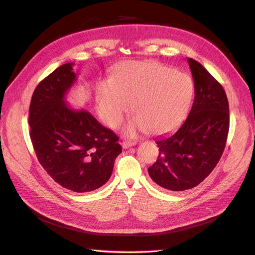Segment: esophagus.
Wrapping results in <instances>:
<instances>
[{
  "label": "esophagus",
  "mask_w": 255,
  "mask_h": 255,
  "mask_svg": "<svg viewBox=\"0 0 255 255\" xmlns=\"http://www.w3.org/2000/svg\"><path fill=\"white\" fill-rule=\"evenodd\" d=\"M136 144V141H129V140H125L122 142V146L125 149H128V148H130V146L132 145H135Z\"/></svg>",
  "instance_id": "esophagus-1"
}]
</instances>
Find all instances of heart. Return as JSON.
Listing matches in <instances>:
<instances>
[{
  "label": "heart",
  "mask_w": 255,
  "mask_h": 255,
  "mask_svg": "<svg viewBox=\"0 0 255 255\" xmlns=\"http://www.w3.org/2000/svg\"><path fill=\"white\" fill-rule=\"evenodd\" d=\"M194 95V85L186 73L157 61H128L115 72L113 80L97 85L100 117L111 128L118 127L132 109L136 116L127 133L149 130L161 135L170 132L184 119Z\"/></svg>",
  "instance_id": "b5f03b06"
}]
</instances>
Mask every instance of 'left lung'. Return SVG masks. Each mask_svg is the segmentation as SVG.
<instances>
[{
  "label": "left lung",
  "mask_w": 255,
  "mask_h": 255,
  "mask_svg": "<svg viewBox=\"0 0 255 255\" xmlns=\"http://www.w3.org/2000/svg\"><path fill=\"white\" fill-rule=\"evenodd\" d=\"M195 82V100L175 133L157 138V160L148 168L160 187L182 191L196 187L222 155L230 127L229 102L221 84L197 60L187 59Z\"/></svg>",
  "instance_id": "left-lung-1"
}]
</instances>
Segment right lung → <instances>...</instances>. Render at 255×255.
Here are the masks:
<instances>
[{
    "instance_id": "add662e5",
    "label": "right lung",
    "mask_w": 255,
    "mask_h": 255,
    "mask_svg": "<svg viewBox=\"0 0 255 255\" xmlns=\"http://www.w3.org/2000/svg\"><path fill=\"white\" fill-rule=\"evenodd\" d=\"M68 63L55 69L36 87L29 105V136L39 163L64 188L87 192L104 185L122 152L119 138L85 110L66 101L76 82Z\"/></svg>"
}]
</instances>
